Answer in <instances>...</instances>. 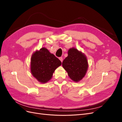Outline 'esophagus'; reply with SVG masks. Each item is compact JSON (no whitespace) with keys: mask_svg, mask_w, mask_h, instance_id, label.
I'll return each instance as SVG.
<instances>
[{"mask_svg":"<svg viewBox=\"0 0 122 122\" xmlns=\"http://www.w3.org/2000/svg\"><path fill=\"white\" fill-rule=\"evenodd\" d=\"M59 59H60V60L62 62V61H63V58H62V57H59Z\"/></svg>","mask_w":122,"mask_h":122,"instance_id":"1","label":"esophagus"}]
</instances>
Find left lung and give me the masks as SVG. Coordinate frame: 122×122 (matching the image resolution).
I'll list each match as a JSON object with an SVG mask.
<instances>
[{
    "instance_id": "obj_1",
    "label": "left lung",
    "mask_w": 122,
    "mask_h": 122,
    "mask_svg": "<svg viewBox=\"0 0 122 122\" xmlns=\"http://www.w3.org/2000/svg\"><path fill=\"white\" fill-rule=\"evenodd\" d=\"M62 65L70 78L75 82L82 79L88 68L86 56L74 48L69 50L68 56L62 61Z\"/></svg>"
}]
</instances>
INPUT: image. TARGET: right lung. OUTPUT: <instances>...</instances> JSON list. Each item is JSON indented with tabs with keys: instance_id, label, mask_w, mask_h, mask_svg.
Masks as SVG:
<instances>
[{
	"instance_id": "add662e5",
	"label": "right lung",
	"mask_w": 122,
	"mask_h": 122,
	"mask_svg": "<svg viewBox=\"0 0 122 122\" xmlns=\"http://www.w3.org/2000/svg\"><path fill=\"white\" fill-rule=\"evenodd\" d=\"M61 64V61L45 48L36 51L31 58L30 69L32 75L41 83H46Z\"/></svg>"
}]
</instances>
